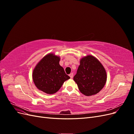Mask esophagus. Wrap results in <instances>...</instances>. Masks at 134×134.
I'll list each match as a JSON object with an SVG mask.
<instances>
[{
    "label": "esophagus",
    "instance_id": "34e87169",
    "mask_svg": "<svg viewBox=\"0 0 134 134\" xmlns=\"http://www.w3.org/2000/svg\"><path fill=\"white\" fill-rule=\"evenodd\" d=\"M69 76L71 78H72V76H73V73H70V74H69Z\"/></svg>",
    "mask_w": 134,
    "mask_h": 134
}]
</instances>
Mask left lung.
<instances>
[{"label": "left lung", "mask_w": 134, "mask_h": 134, "mask_svg": "<svg viewBox=\"0 0 134 134\" xmlns=\"http://www.w3.org/2000/svg\"><path fill=\"white\" fill-rule=\"evenodd\" d=\"M73 79L82 94L91 96L102 90L107 81V73L99 61L89 55L80 59V65Z\"/></svg>", "instance_id": "8db88e82"}]
</instances>
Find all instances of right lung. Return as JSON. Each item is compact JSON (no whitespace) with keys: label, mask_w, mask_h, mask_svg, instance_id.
I'll return each instance as SVG.
<instances>
[{"label":"right lung","mask_w":134,"mask_h":134,"mask_svg":"<svg viewBox=\"0 0 134 134\" xmlns=\"http://www.w3.org/2000/svg\"><path fill=\"white\" fill-rule=\"evenodd\" d=\"M60 56L49 53L36 65L32 72V79L38 90L47 94H54L64 82L70 79L60 65Z\"/></svg>","instance_id":"obj_1"}]
</instances>
